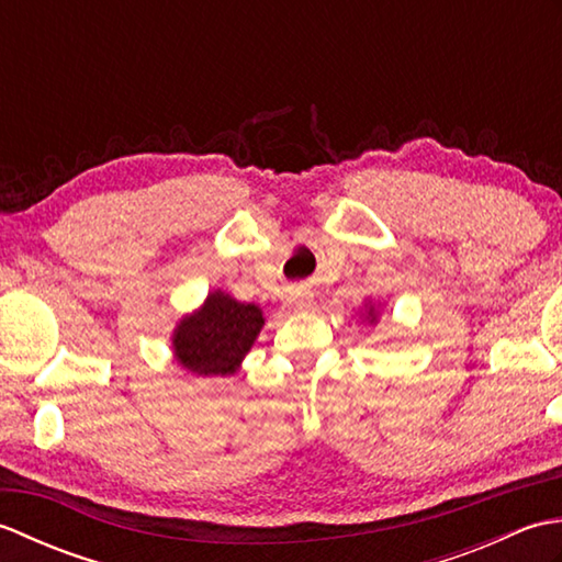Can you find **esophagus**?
Masks as SVG:
<instances>
[{"label": "esophagus", "instance_id": "obj_1", "mask_svg": "<svg viewBox=\"0 0 562 562\" xmlns=\"http://www.w3.org/2000/svg\"><path fill=\"white\" fill-rule=\"evenodd\" d=\"M290 306L294 308V312H308L312 308V292L308 290H292L290 294Z\"/></svg>", "mask_w": 562, "mask_h": 562}]
</instances>
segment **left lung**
<instances>
[{
  "label": "left lung",
  "instance_id": "obj_1",
  "mask_svg": "<svg viewBox=\"0 0 562 562\" xmlns=\"http://www.w3.org/2000/svg\"><path fill=\"white\" fill-rule=\"evenodd\" d=\"M367 318H372V321H369V324H374V321H376V312H374V306H369V308H367Z\"/></svg>",
  "mask_w": 562,
  "mask_h": 562
}]
</instances>
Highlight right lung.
Masks as SVG:
<instances>
[{
  "mask_svg": "<svg viewBox=\"0 0 562 562\" xmlns=\"http://www.w3.org/2000/svg\"><path fill=\"white\" fill-rule=\"evenodd\" d=\"M266 324L256 304H241L222 290L178 321L173 330L176 362L198 376L234 374Z\"/></svg>",
  "mask_w": 562,
  "mask_h": 562,
  "instance_id": "obj_1",
  "label": "right lung"
}]
</instances>
